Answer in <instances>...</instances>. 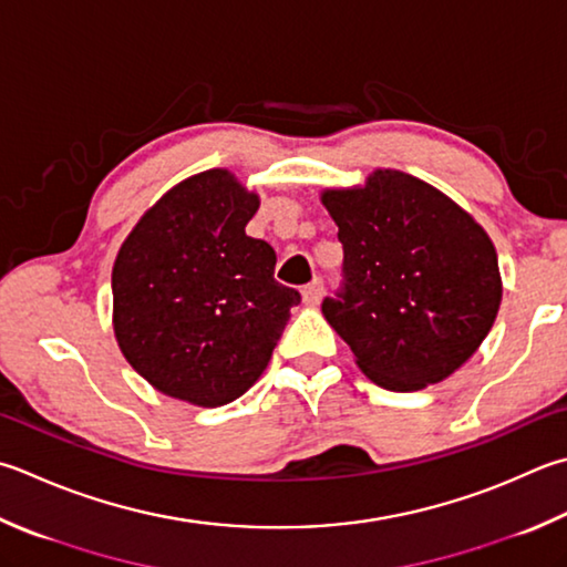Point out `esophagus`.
Segmentation results:
<instances>
[{
  "mask_svg": "<svg viewBox=\"0 0 567 567\" xmlns=\"http://www.w3.org/2000/svg\"><path fill=\"white\" fill-rule=\"evenodd\" d=\"M301 293H303L306 306H316L320 301V296H323V279L318 276V279H313L311 284H306Z\"/></svg>",
  "mask_w": 567,
  "mask_h": 567,
  "instance_id": "esophagus-1",
  "label": "esophagus"
}]
</instances>
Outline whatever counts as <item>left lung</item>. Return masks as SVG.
<instances>
[{
    "instance_id": "left-lung-1",
    "label": "left lung",
    "mask_w": 567,
    "mask_h": 567,
    "mask_svg": "<svg viewBox=\"0 0 567 567\" xmlns=\"http://www.w3.org/2000/svg\"><path fill=\"white\" fill-rule=\"evenodd\" d=\"M343 281L323 316L360 370L392 392L442 382L474 355L501 306L496 249L440 189L378 169L365 187L328 189Z\"/></svg>"
}]
</instances>
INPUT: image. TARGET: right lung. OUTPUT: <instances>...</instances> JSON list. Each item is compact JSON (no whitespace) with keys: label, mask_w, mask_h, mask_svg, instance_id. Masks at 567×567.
<instances>
[{"label":"right lung","mask_w":567,"mask_h":567,"mask_svg":"<svg viewBox=\"0 0 567 567\" xmlns=\"http://www.w3.org/2000/svg\"><path fill=\"white\" fill-rule=\"evenodd\" d=\"M259 209L227 169L173 187L137 221L113 266V328L125 360L199 408L259 380L301 293L274 279L276 251L247 237Z\"/></svg>","instance_id":"obj_1"}]
</instances>
